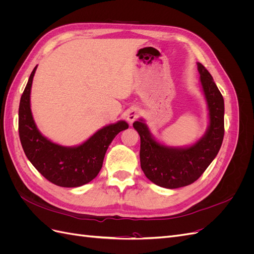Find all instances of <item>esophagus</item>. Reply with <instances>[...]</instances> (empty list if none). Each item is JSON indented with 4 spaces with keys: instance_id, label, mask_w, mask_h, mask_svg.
Segmentation results:
<instances>
[{
    "instance_id": "34e87169",
    "label": "esophagus",
    "mask_w": 254,
    "mask_h": 254,
    "mask_svg": "<svg viewBox=\"0 0 254 254\" xmlns=\"http://www.w3.org/2000/svg\"><path fill=\"white\" fill-rule=\"evenodd\" d=\"M137 117H139V110L136 108H130L126 113V119L130 124H132V123L137 119Z\"/></svg>"
}]
</instances>
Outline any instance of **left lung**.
Masks as SVG:
<instances>
[{
	"instance_id": "1",
	"label": "left lung",
	"mask_w": 254,
	"mask_h": 254,
	"mask_svg": "<svg viewBox=\"0 0 254 254\" xmlns=\"http://www.w3.org/2000/svg\"><path fill=\"white\" fill-rule=\"evenodd\" d=\"M197 67L210 118L209 128L200 140L190 147H168L153 139L143 120L133 123L141 137L142 171L151 182L165 189H178L195 182L217 156L224 140V97L209 71L199 63Z\"/></svg>"
}]
</instances>
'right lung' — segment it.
<instances>
[{"label": "right lung", "mask_w": 254, "mask_h": 254, "mask_svg": "<svg viewBox=\"0 0 254 254\" xmlns=\"http://www.w3.org/2000/svg\"><path fill=\"white\" fill-rule=\"evenodd\" d=\"M37 65L29 76L19 106V135L27 159L50 182L63 188H77L93 180L112 140L128 128L119 121L99 129L89 139L74 147L53 143L38 130L30 110V89Z\"/></svg>", "instance_id": "obj_1"}]
</instances>
